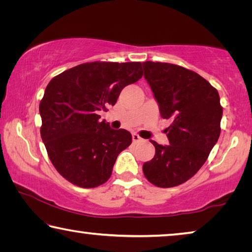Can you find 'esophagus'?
<instances>
[{"label": "esophagus", "instance_id": "34e87169", "mask_svg": "<svg viewBox=\"0 0 252 252\" xmlns=\"http://www.w3.org/2000/svg\"><path fill=\"white\" fill-rule=\"evenodd\" d=\"M132 141H133V143H139V142L142 141V138H141V136H139V134L133 133V134H132Z\"/></svg>", "mask_w": 252, "mask_h": 252}]
</instances>
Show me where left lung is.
Here are the masks:
<instances>
[{
    "label": "left lung",
    "instance_id": "1",
    "mask_svg": "<svg viewBox=\"0 0 252 252\" xmlns=\"http://www.w3.org/2000/svg\"><path fill=\"white\" fill-rule=\"evenodd\" d=\"M142 65L161 117L171 121L165 129L170 144L151 140L156 155L143 163V173L159 188L177 187L199 171L218 141L222 118L219 93L202 76L180 65L152 61Z\"/></svg>",
    "mask_w": 252,
    "mask_h": 252
}]
</instances>
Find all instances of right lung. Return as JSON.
<instances>
[{
  "mask_svg": "<svg viewBox=\"0 0 252 252\" xmlns=\"http://www.w3.org/2000/svg\"><path fill=\"white\" fill-rule=\"evenodd\" d=\"M140 62H90L50 81L40 102L41 138L54 168L81 188L109 180L119 153L132 142L125 129L100 121L122 89L142 78Z\"/></svg>",
  "mask_w": 252,
  "mask_h": 252,
  "instance_id": "right-lung-1",
  "label": "right lung"
}]
</instances>
